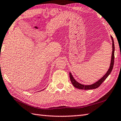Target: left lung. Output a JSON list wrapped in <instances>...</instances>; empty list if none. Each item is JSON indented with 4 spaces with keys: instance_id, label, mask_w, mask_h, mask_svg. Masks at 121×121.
<instances>
[{
    "instance_id": "8db88e82",
    "label": "left lung",
    "mask_w": 121,
    "mask_h": 121,
    "mask_svg": "<svg viewBox=\"0 0 121 121\" xmlns=\"http://www.w3.org/2000/svg\"><path fill=\"white\" fill-rule=\"evenodd\" d=\"M111 38L112 39V56H111V63H110V67L108 69V70L107 72L104 76L100 78L99 80L96 82V83L92 84L91 85H84L83 84H80L78 82H77L75 79L74 78L73 76L72 75V74L70 72V80L71 81L72 84H73V85L76 88L80 89H84V90H89V89H96L98 87H99L104 81L106 80V79L108 78L110 74L111 73V71L113 69V67L114 65V40L112 36H111Z\"/></svg>"
}]
</instances>
